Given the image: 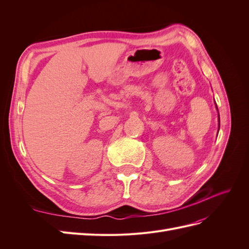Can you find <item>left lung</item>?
Instances as JSON below:
<instances>
[{
	"label": "left lung",
	"mask_w": 249,
	"mask_h": 249,
	"mask_svg": "<svg viewBox=\"0 0 249 249\" xmlns=\"http://www.w3.org/2000/svg\"><path fill=\"white\" fill-rule=\"evenodd\" d=\"M216 107H217V106H216Z\"/></svg>",
	"instance_id": "8db88e82"
}]
</instances>
